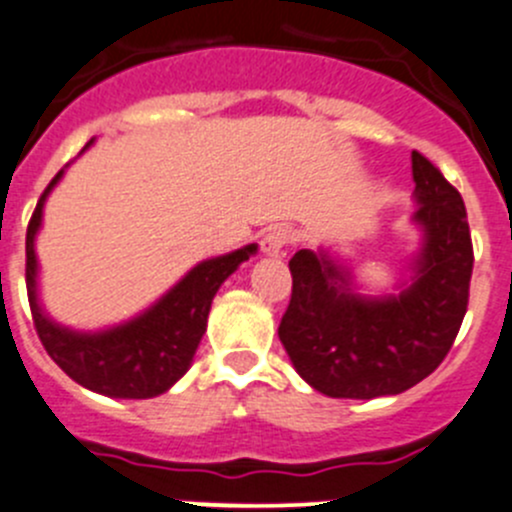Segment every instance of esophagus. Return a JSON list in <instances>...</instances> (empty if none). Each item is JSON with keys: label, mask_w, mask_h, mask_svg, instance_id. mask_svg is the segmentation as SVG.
<instances>
[{"label": "esophagus", "mask_w": 512, "mask_h": 512, "mask_svg": "<svg viewBox=\"0 0 512 512\" xmlns=\"http://www.w3.org/2000/svg\"><path fill=\"white\" fill-rule=\"evenodd\" d=\"M291 244V231L278 226V229H271L268 234H263L261 239V251L266 256H281L283 249Z\"/></svg>", "instance_id": "1"}]
</instances>
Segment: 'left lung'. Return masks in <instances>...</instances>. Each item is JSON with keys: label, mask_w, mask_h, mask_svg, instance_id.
<instances>
[{"label": "left lung", "mask_w": 512, "mask_h": 512, "mask_svg": "<svg viewBox=\"0 0 512 512\" xmlns=\"http://www.w3.org/2000/svg\"><path fill=\"white\" fill-rule=\"evenodd\" d=\"M423 246L411 286L398 296L353 291L351 273L326 251L288 261L291 303L278 338L298 376L331 398H378L408 391L443 363L468 311L473 273L468 214L458 191L413 151Z\"/></svg>", "instance_id": "1"}]
</instances>
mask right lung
<instances>
[{
	"label": "right lung",
	"mask_w": 512,
	"mask_h": 512,
	"mask_svg": "<svg viewBox=\"0 0 512 512\" xmlns=\"http://www.w3.org/2000/svg\"><path fill=\"white\" fill-rule=\"evenodd\" d=\"M62 176L64 169L49 181L27 226V293L39 341L54 363L89 391L111 398L159 396L189 371L216 291L241 263L256 254V244L196 263L154 306L121 326L96 333L72 331L52 321L39 306L34 254L44 201Z\"/></svg>",
	"instance_id": "add662e5"
}]
</instances>
